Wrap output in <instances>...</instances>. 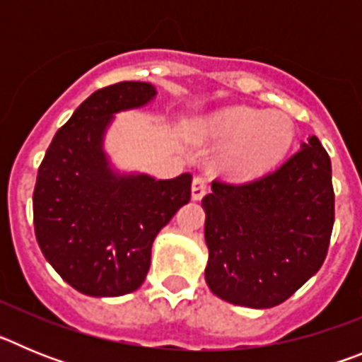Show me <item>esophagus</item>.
<instances>
[{
	"mask_svg": "<svg viewBox=\"0 0 362 362\" xmlns=\"http://www.w3.org/2000/svg\"><path fill=\"white\" fill-rule=\"evenodd\" d=\"M206 192H209V179L203 177V175L194 177V181H192V199L194 201L203 199Z\"/></svg>",
	"mask_w": 362,
	"mask_h": 362,
	"instance_id": "1",
	"label": "esophagus"
}]
</instances>
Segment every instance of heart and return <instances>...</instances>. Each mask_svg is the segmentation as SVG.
I'll list each match as a JSON object with an SVG mask.
<instances>
[{"label":"heart","mask_w":362,"mask_h":362,"mask_svg":"<svg viewBox=\"0 0 362 362\" xmlns=\"http://www.w3.org/2000/svg\"><path fill=\"white\" fill-rule=\"evenodd\" d=\"M209 132L230 141L223 153V165L235 175H255L267 170L290 148L292 121L281 112H259L233 107L209 121Z\"/></svg>","instance_id":"heart-1"}]
</instances>
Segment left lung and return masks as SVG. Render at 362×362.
<instances>
[{"instance_id":"1","label":"left lung","mask_w":362,"mask_h":362,"mask_svg":"<svg viewBox=\"0 0 362 362\" xmlns=\"http://www.w3.org/2000/svg\"><path fill=\"white\" fill-rule=\"evenodd\" d=\"M203 209L210 290L248 308L281 305L317 274L328 254L335 219L330 156L312 136L261 177L216 179Z\"/></svg>"}]
</instances>
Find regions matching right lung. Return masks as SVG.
Segmentation results:
<instances>
[{
    "mask_svg": "<svg viewBox=\"0 0 362 362\" xmlns=\"http://www.w3.org/2000/svg\"><path fill=\"white\" fill-rule=\"evenodd\" d=\"M150 83L121 81L86 98L57 130L37 170L34 232L45 259L85 296L137 290L159 230L190 201L192 175H114L101 143L112 114L148 103Z\"/></svg>",
    "mask_w": 362,
    "mask_h": 362,
    "instance_id": "add662e5",
    "label": "right lung"
}]
</instances>
